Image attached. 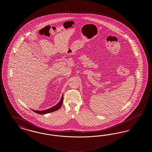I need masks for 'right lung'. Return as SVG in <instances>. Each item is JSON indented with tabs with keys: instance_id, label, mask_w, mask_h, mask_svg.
Here are the masks:
<instances>
[{
	"instance_id": "obj_1",
	"label": "right lung",
	"mask_w": 152,
	"mask_h": 152,
	"mask_svg": "<svg viewBox=\"0 0 152 152\" xmlns=\"http://www.w3.org/2000/svg\"><path fill=\"white\" fill-rule=\"evenodd\" d=\"M63 95H62L61 100H60V101L58 102V104H57L55 106L52 107L51 108L48 109H46V110H32L34 112H35L36 113H38V114H40V115L47 114V113L52 112H54V111H56V110H58V109L61 107V106L63 104Z\"/></svg>"
}]
</instances>
